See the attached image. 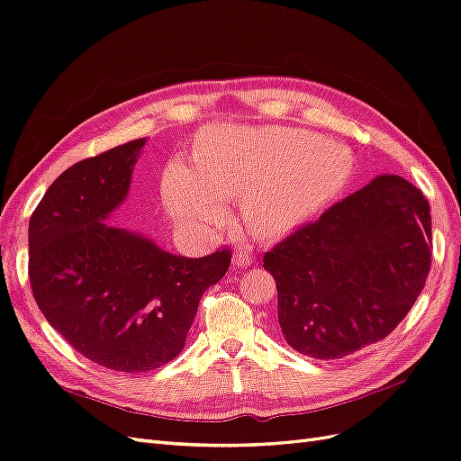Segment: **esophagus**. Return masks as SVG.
Segmentation results:
<instances>
[{"instance_id": "1", "label": "esophagus", "mask_w": 461, "mask_h": 461, "mask_svg": "<svg viewBox=\"0 0 461 461\" xmlns=\"http://www.w3.org/2000/svg\"><path fill=\"white\" fill-rule=\"evenodd\" d=\"M252 256H249L248 249H236L234 256H232V263L239 265V267H248V265H252Z\"/></svg>"}]
</instances>
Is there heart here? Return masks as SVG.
I'll return each mask as SVG.
<instances>
[{"mask_svg":"<svg viewBox=\"0 0 461 461\" xmlns=\"http://www.w3.org/2000/svg\"><path fill=\"white\" fill-rule=\"evenodd\" d=\"M352 176L348 148L290 127H209L194 148V171L175 163L163 200L176 221L212 230L227 219L222 200L240 196V217L269 240L321 212Z\"/></svg>","mask_w":461,"mask_h":461,"instance_id":"b5f03b06","label":"heart"}]
</instances>
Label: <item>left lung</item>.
<instances>
[{
	"label": "left lung",
	"instance_id": "obj_1",
	"mask_svg": "<svg viewBox=\"0 0 461 461\" xmlns=\"http://www.w3.org/2000/svg\"><path fill=\"white\" fill-rule=\"evenodd\" d=\"M430 207L420 188L381 175L263 256L290 348L339 359L386 339L430 269Z\"/></svg>",
	"mask_w": 461,
	"mask_h": 461
}]
</instances>
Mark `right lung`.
<instances>
[{
    "mask_svg": "<svg viewBox=\"0 0 461 461\" xmlns=\"http://www.w3.org/2000/svg\"><path fill=\"white\" fill-rule=\"evenodd\" d=\"M144 138L82 159L53 180L29 225V278L48 323L97 366L144 373L185 348L203 292L225 276L230 249L163 252L105 225L127 198Z\"/></svg>",
    "mask_w": 461,
    "mask_h": 461,
    "instance_id": "obj_1",
    "label": "right lung"
}]
</instances>
